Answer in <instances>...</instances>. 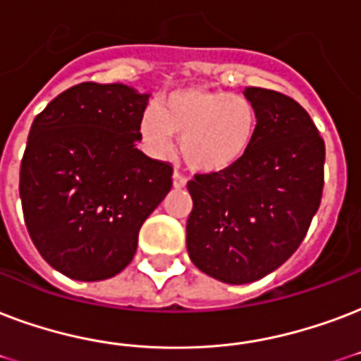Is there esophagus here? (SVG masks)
I'll use <instances>...</instances> for the list:
<instances>
[{
  "label": "esophagus",
  "mask_w": 361,
  "mask_h": 361,
  "mask_svg": "<svg viewBox=\"0 0 361 361\" xmlns=\"http://www.w3.org/2000/svg\"><path fill=\"white\" fill-rule=\"evenodd\" d=\"M187 185V176H183L181 172H174V187L181 189V187Z\"/></svg>",
  "instance_id": "obj_1"
}]
</instances>
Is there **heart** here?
Wrapping results in <instances>:
<instances>
[{
	"mask_svg": "<svg viewBox=\"0 0 361 361\" xmlns=\"http://www.w3.org/2000/svg\"><path fill=\"white\" fill-rule=\"evenodd\" d=\"M255 132L254 104L225 90H178L140 121V134L157 157L169 155L174 136L183 161L199 172L235 166L254 144Z\"/></svg>",
	"mask_w": 361,
	"mask_h": 361,
	"instance_id": "heart-1",
	"label": "heart"
}]
</instances>
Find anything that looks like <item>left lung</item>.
Here are the masks:
<instances>
[{"label": "left lung", "instance_id": "obj_1", "mask_svg": "<svg viewBox=\"0 0 361 361\" xmlns=\"http://www.w3.org/2000/svg\"><path fill=\"white\" fill-rule=\"evenodd\" d=\"M257 132L246 157L221 172L195 174L187 252L227 284L263 279L293 255L322 200L324 137L293 98L250 87Z\"/></svg>", "mask_w": 361, "mask_h": 361}]
</instances>
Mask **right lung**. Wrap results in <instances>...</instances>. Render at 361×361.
I'll return each instance as SVG.
<instances>
[{
    "instance_id": "right-lung-1",
    "label": "right lung",
    "mask_w": 361,
    "mask_h": 361,
    "mask_svg": "<svg viewBox=\"0 0 361 361\" xmlns=\"http://www.w3.org/2000/svg\"><path fill=\"white\" fill-rule=\"evenodd\" d=\"M145 104L121 82H81L32 123L18 185L24 221L43 259L70 279L119 274L172 187V164L136 147Z\"/></svg>"
}]
</instances>
